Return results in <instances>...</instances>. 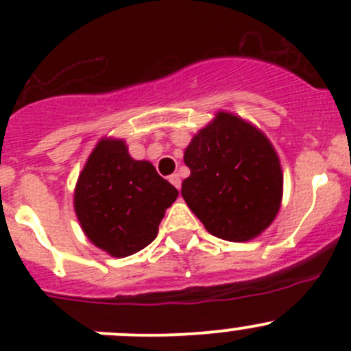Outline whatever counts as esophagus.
Listing matches in <instances>:
<instances>
[{
	"label": "esophagus",
	"mask_w": 351,
	"mask_h": 351,
	"mask_svg": "<svg viewBox=\"0 0 351 351\" xmlns=\"http://www.w3.org/2000/svg\"><path fill=\"white\" fill-rule=\"evenodd\" d=\"M169 182H171L178 190H180V186H182V178H180L178 173H173V175L169 176Z\"/></svg>",
	"instance_id": "1"
}]
</instances>
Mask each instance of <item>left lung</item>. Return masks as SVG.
<instances>
[{"mask_svg":"<svg viewBox=\"0 0 351 351\" xmlns=\"http://www.w3.org/2000/svg\"><path fill=\"white\" fill-rule=\"evenodd\" d=\"M182 197L215 238L244 243L275 221L284 173L274 144L247 120L219 110L186 146Z\"/></svg>","mask_w":351,"mask_h":351,"instance_id":"left-lung-1","label":"left lung"}]
</instances>
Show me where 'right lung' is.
<instances>
[{"mask_svg": "<svg viewBox=\"0 0 351 351\" xmlns=\"http://www.w3.org/2000/svg\"><path fill=\"white\" fill-rule=\"evenodd\" d=\"M176 197L153 162L134 159L125 141L105 136L77 176L73 204L84 236L110 256L125 258L154 241Z\"/></svg>", "mask_w": 351, "mask_h": 351, "instance_id": "right-lung-1", "label": "right lung"}]
</instances>
